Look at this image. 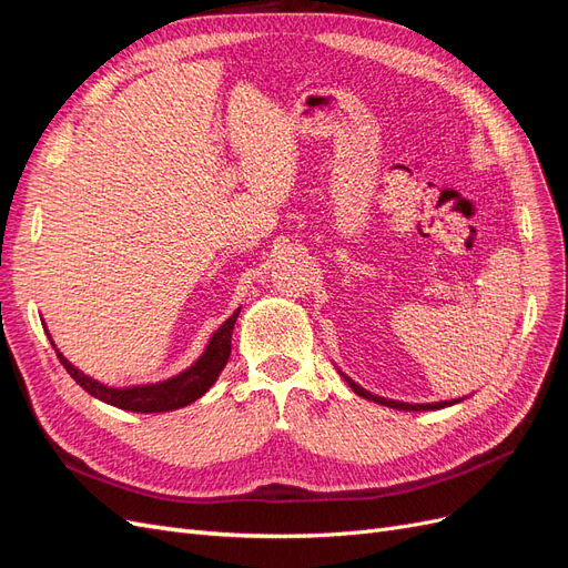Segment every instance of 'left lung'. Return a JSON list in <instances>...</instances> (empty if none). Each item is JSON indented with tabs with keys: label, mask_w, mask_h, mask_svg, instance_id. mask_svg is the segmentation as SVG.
Listing matches in <instances>:
<instances>
[{
	"label": "left lung",
	"mask_w": 568,
	"mask_h": 568,
	"mask_svg": "<svg viewBox=\"0 0 568 568\" xmlns=\"http://www.w3.org/2000/svg\"><path fill=\"white\" fill-rule=\"evenodd\" d=\"M343 379L348 382V386L357 393V395H363V398H367V400H374V403H379V405H386V407H393V409H405V412H422V409H440V407H448V405H455V403H459L462 398H457V400H443V403H426V405H412V403H400V400H388V398H382V395H372L369 390H365L363 386H357L353 379H348L346 374H343Z\"/></svg>",
	"instance_id": "1"
}]
</instances>
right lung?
Returning a JSON list of instances; mask_svg holds the SVG:
<instances>
[{"mask_svg": "<svg viewBox=\"0 0 568 568\" xmlns=\"http://www.w3.org/2000/svg\"><path fill=\"white\" fill-rule=\"evenodd\" d=\"M239 313H242V307H236L234 315L227 322L220 324V329L211 336L209 346H205L203 355L192 367L173 376V379H165L159 384L111 388L90 379V376L82 374L80 369H75L59 351L57 355L61 359V365L65 367V372L75 379V384H80L90 395H94V398L128 412H170L199 400L201 395L217 382V376L222 369H225L232 353V329ZM51 346H54V343H51Z\"/></svg>", "mask_w": 568, "mask_h": 568, "instance_id": "1", "label": "right lung"}]
</instances>
